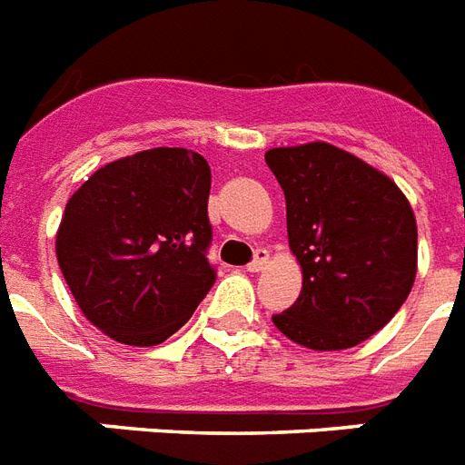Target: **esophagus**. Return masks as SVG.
Returning a JSON list of instances; mask_svg holds the SVG:
<instances>
[{"mask_svg":"<svg viewBox=\"0 0 465 465\" xmlns=\"http://www.w3.org/2000/svg\"><path fill=\"white\" fill-rule=\"evenodd\" d=\"M269 263V252L266 250H256L254 252V259H252L250 263H247V271H252V273H256V271H262L263 266Z\"/></svg>","mask_w":465,"mask_h":465,"instance_id":"esophagus-1","label":"esophagus"}]
</instances>
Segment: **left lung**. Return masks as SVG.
<instances>
[{
	"label": "left lung",
	"mask_w": 465,
	"mask_h": 465,
	"mask_svg": "<svg viewBox=\"0 0 465 465\" xmlns=\"http://www.w3.org/2000/svg\"><path fill=\"white\" fill-rule=\"evenodd\" d=\"M266 165L283 189L288 242L302 266V292L273 324L312 351L362 343L413 288L411 203L386 174L324 141L271 148Z\"/></svg>",
	"instance_id": "obj_1"
}]
</instances>
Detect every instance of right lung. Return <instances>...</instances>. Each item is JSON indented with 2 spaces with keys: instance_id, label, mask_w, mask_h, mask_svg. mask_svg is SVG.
<instances>
[{
  "instance_id": "1",
  "label": "right lung",
  "mask_w": 465,
  "mask_h": 465,
  "mask_svg": "<svg viewBox=\"0 0 465 465\" xmlns=\"http://www.w3.org/2000/svg\"><path fill=\"white\" fill-rule=\"evenodd\" d=\"M211 168L187 148L107 163L69 199L57 262L93 326L127 345H158L211 285Z\"/></svg>"
}]
</instances>
